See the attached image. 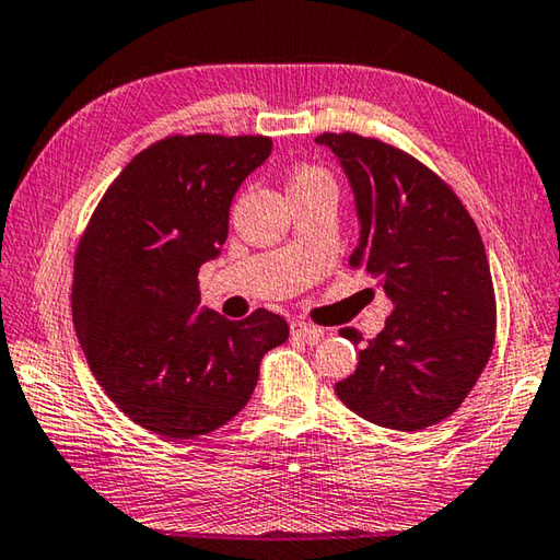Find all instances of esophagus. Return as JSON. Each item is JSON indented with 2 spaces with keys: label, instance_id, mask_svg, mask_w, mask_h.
Returning <instances> with one entry per match:
<instances>
[{
  "label": "esophagus",
  "instance_id": "1",
  "mask_svg": "<svg viewBox=\"0 0 560 560\" xmlns=\"http://www.w3.org/2000/svg\"><path fill=\"white\" fill-rule=\"evenodd\" d=\"M291 335L308 339V342H317V339L325 335V330H323V327H315V325L305 323V320H293L291 323Z\"/></svg>",
  "mask_w": 560,
  "mask_h": 560
}]
</instances>
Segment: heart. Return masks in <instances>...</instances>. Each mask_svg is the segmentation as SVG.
Masks as SVG:
<instances>
[{
    "instance_id": "obj_1",
    "label": "heart",
    "mask_w": 560,
    "mask_h": 560,
    "mask_svg": "<svg viewBox=\"0 0 560 560\" xmlns=\"http://www.w3.org/2000/svg\"><path fill=\"white\" fill-rule=\"evenodd\" d=\"M317 184H332L330 177L317 167H299L291 179V189H303V186H317Z\"/></svg>"
}]
</instances>
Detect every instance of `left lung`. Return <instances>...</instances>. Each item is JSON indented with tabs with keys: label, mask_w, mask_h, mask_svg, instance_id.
Listing matches in <instances>:
<instances>
[{
	"label": "left lung",
	"mask_w": 560,
	"mask_h": 560,
	"mask_svg": "<svg viewBox=\"0 0 560 560\" xmlns=\"http://www.w3.org/2000/svg\"><path fill=\"white\" fill-rule=\"evenodd\" d=\"M352 186L364 269L393 303L386 327L335 390L378 427L418 432L448 418L476 386L495 342V291L474 218L458 196L376 138L323 133ZM342 337L361 342L354 330Z\"/></svg>",
	"instance_id": "left-lung-1"
}]
</instances>
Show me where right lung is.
Instances as JSON below:
<instances>
[{
  "label": "right lung",
  "instance_id": "obj_1",
  "mask_svg": "<svg viewBox=\"0 0 560 560\" xmlns=\"http://www.w3.org/2000/svg\"><path fill=\"white\" fill-rule=\"evenodd\" d=\"M271 155L265 136H174L126 164L74 257L72 320L94 378L164 440H194L245 408L281 315L199 308V269L221 255L233 196Z\"/></svg>",
  "mask_w": 560,
  "mask_h": 560
}]
</instances>
